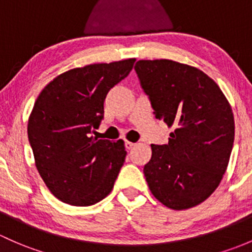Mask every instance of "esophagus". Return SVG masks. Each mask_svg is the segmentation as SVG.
<instances>
[{"instance_id": "esophagus-1", "label": "esophagus", "mask_w": 252, "mask_h": 252, "mask_svg": "<svg viewBox=\"0 0 252 252\" xmlns=\"http://www.w3.org/2000/svg\"><path fill=\"white\" fill-rule=\"evenodd\" d=\"M136 145V143H132V142H128V141H125V147L126 149H132V148Z\"/></svg>"}]
</instances>
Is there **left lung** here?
Instances as JSON below:
<instances>
[{"label":"left lung","instance_id":"8db88e82","mask_svg":"<svg viewBox=\"0 0 252 252\" xmlns=\"http://www.w3.org/2000/svg\"><path fill=\"white\" fill-rule=\"evenodd\" d=\"M155 118L173 131L167 144H152L144 176L153 195L173 210L206 200L227 170L234 143L232 108L201 70L167 59L134 66Z\"/></svg>","mask_w":252,"mask_h":252}]
</instances>
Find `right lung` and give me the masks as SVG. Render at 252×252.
Returning a JSON list of instances; mask_svg holds the SVG:
<instances>
[{"instance_id": "add662e5", "label": "right lung", "mask_w": 252, "mask_h": 252, "mask_svg": "<svg viewBox=\"0 0 252 252\" xmlns=\"http://www.w3.org/2000/svg\"><path fill=\"white\" fill-rule=\"evenodd\" d=\"M136 59L91 64L57 76L42 90L28 123L35 164L63 203L90 206L113 189L125 162L123 139L92 136L104 118L108 92L129 74Z\"/></svg>"}]
</instances>
